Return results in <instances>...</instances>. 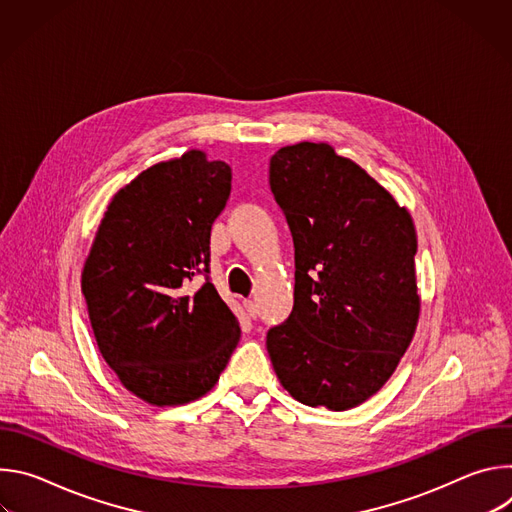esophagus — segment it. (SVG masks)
Instances as JSON below:
<instances>
[{"mask_svg": "<svg viewBox=\"0 0 512 512\" xmlns=\"http://www.w3.org/2000/svg\"><path fill=\"white\" fill-rule=\"evenodd\" d=\"M243 304H245V310H247V314H249L251 318H257V314H259V310H257V304H255L253 300H245Z\"/></svg>", "mask_w": 512, "mask_h": 512, "instance_id": "esophagus-1", "label": "esophagus"}]
</instances>
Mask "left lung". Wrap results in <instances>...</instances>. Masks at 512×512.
I'll return each mask as SVG.
<instances>
[{
  "label": "left lung",
  "instance_id": "obj_1",
  "mask_svg": "<svg viewBox=\"0 0 512 512\" xmlns=\"http://www.w3.org/2000/svg\"><path fill=\"white\" fill-rule=\"evenodd\" d=\"M269 184L296 247L294 310L267 332L273 371L304 405L352 409L389 381L417 328L413 218L324 141L277 150Z\"/></svg>",
  "mask_w": 512,
  "mask_h": 512
}]
</instances>
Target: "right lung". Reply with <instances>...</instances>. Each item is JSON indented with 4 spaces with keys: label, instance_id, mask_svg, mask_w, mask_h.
<instances>
[{
    "label": "right lung",
    "instance_id": "right-lung-1",
    "mask_svg": "<svg viewBox=\"0 0 512 512\" xmlns=\"http://www.w3.org/2000/svg\"><path fill=\"white\" fill-rule=\"evenodd\" d=\"M231 194V168L202 150L143 170L109 202L81 287L101 356L141 401L204 397L239 344L237 316L206 281L210 229Z\"/></svg>",
    "mask_w": 512,
    "mask_h": 512
}]
</instances>
